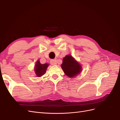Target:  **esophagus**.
Instances as JSON below:
<instances>
[{"label": "esophagus", "mask_w": 120, "mask_h": 120, "mask_svg": "<svg viewBox=\"0 0 120 120\" xmlns=\"http://www.w3.org/2000/svg\"><path fill=\"white\" fill-rule=\"evenodd\" d=\"M50 64L52 65L56 64V60H51L50 61Z\"/></svg>", "instance_id": "obj_1"}]
</instances>
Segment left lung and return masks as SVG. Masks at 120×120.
I'll use <instances>...</instances> for the list:
<instances>
[{"label":"left lung","instance_id":"obj_1","mask_svg":"<svg viewBox=\"0 0 120 120\" xmlns=\"http://www.w3.org/2000/svg\"><path fill=\"white\" fill-rule=\"evenodd\" d=\"M64 74L70 78H73L81 71V66L71 55L66 56L63 59L61 65Z\"/></svg>","mask_w":120,"mask_h":120}]
</instances>
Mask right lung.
<instances>
[{
    "instance_id": "1",
    "label": "right lung",
    "mask_w": 120,
    "mask_h": 120,
    "mask_svg": "<svg viewBox=\"0 0 120 120\" xmlns=\"http://www.w3.org/2000/svg\"><path fill=\"white\" fill-rule=\"evenodd\" d=\"M49 64H41L39 60H38L36 63L34 71L36 75L38 77H40L45 74L46 68L48 67Z\"/></svg>"
}]
</instances>
